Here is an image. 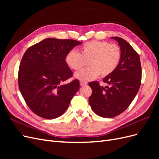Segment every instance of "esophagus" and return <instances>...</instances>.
I'll return each mask as SVG.
<instances>
[{
  "instance_id": "34e87169",
  "label": "esophagus",
  "mask_w": 159,
  "mask_h": 159,
  "mask_svg": "<svg viewBox=\"0 0 159 159\" xmlns=\"http://www.w3.org/2000/svg\"><path fill=\"white\" fill-rule=\"evenodd\" d=\"M80 85L82 86V85H86L88 83L86 82V81H80Z\"/></svg>"
}]
</instances>
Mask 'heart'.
Wrapping results in <instances>:
<instances>
[{
    "instance_id": "b5f03b06",
    "label": "heart",
    "mask_w": 159,
    "mask_h": 159,
    "mask_svg": "<svg viewBox=\"0 0 159 159\" xmlns=\"http://www.w3.org/2000/svg\"><path fill=\"white\" fill-rule=\"evenodd\" d=\"M80 52L71 50L66 56V62L69 67L78 70L87 64L88 68L77 71L75 77L81 81H88L97 78L101 74L105 77L117 69L121 60V50L115 44L106 41L92 40L80 47Z\"/></svg>"
}]
</instances>
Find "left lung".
<instances>
[{"mask_svg":"<svg viewBox=\"0 0 159 159\" xmlns=\"http://www.w3.org/2000/svg\"><path fill=\"white\" fill-rule=\"evenodd\" d=\"M112 38L120 46L121 60L117 69L103 79L108 86H100L97 81L89 83L92 89L90 106L96 114L105 118L116 117L128 108L138 93L142 76L138 53L123 38Z\"/></svg>","mask_w":159,"mask_h":159,"instance_id":"obj_1","label":"left lung"}]
</instances>
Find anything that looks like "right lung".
Instances as JSON below:
<instances>
[{
	"label": "right lung",
	"mask_w": 159,
	"mask_h": 159,
	"mask_svg": "<svg viewBox=\"0 0 159 159\" xmlns=\"http://www.w3.org/2000/svg\"><path fill=\"white\" fill-rule=\"evenodd\" d=\"M79 41L46 38L26 50L19 66L18 87L29 108L42 118L60 117L80 88V81L63 82L73 72L65 58Z\"/></svg>",
	"instance_id": "1"
}]
</instances>
